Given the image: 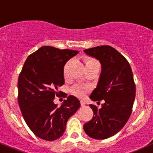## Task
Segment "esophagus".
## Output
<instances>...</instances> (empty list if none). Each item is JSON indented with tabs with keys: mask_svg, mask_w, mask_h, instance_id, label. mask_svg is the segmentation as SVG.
Returning <instances> with one entry per match:
<instances>
[{
	"mask_svg": "<svg viewBox=\"0 0 153 153\" xmlns=\"http://www.w3.org/2000/svg\"><path fill=\"white\" fill-rule=\"evenodd\" d=\"M80 105H81V106H85V103L84 102V101H80Z\"/></svg>",
	"mask_w": 153,
	"mask_h": 153,
	"instance_id": "esophagus-1",
	"label": "esophagus"
}]
</instances>
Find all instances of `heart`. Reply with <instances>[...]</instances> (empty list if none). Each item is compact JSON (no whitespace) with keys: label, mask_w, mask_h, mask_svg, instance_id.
<instances>
[{"label":"heart","mask_w":153,"mask_h":153,"mask_svg":"<svg viewBox=\"0 0 153 153\" xmlns=\"http://www.w3.org/2000/svg\"><path fill=\"white\" fill-rule=\"evenodd\" d=\"M96 63H98V62L96 60H95L94 59L90 58L87 59L85 60V65H87L96 64ZM89 90H90V88L88 86H85V85H75L72 88V92L75 96H78V98L82 99V98L85 97V95L88 92Z\"/></svg>","instance_id":"1"}]
</instances>
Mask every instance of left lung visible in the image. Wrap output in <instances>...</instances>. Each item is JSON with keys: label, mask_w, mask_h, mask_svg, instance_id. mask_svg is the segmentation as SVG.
Returning <instances> with one entry per match:
<instances>
[{"label": "left lung", "mask_w": 153, "mask_h": 153, "mask_svg": "<svg viewBox=\"0 0 153 153\" xmlns=\"http://www.w3.org/2000/svg\"><path fill=\"white\" fill-rule=\"evenodd\" d=\"M84 52L101 65L98 85L90 99L104 103L101 108L89 105L94 116L83 129L90 137L104 140L119 132L130 117L136 91L132 71L127 59L111 46L92 47Z\"/></svg>", "instance_id": "obj_1"}]
</instances>
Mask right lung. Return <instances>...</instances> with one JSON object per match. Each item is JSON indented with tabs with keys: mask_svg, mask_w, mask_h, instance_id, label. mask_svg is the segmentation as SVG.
<instances>
[{
	"mask_svg": "<svg viewBox=\"0 0 153 153\" xmlns=\"http://www.w3.org/2000/svg\"><path fill=\"white\" fill-rule=\"evenodd\" d=\"M78 51L43 46L24 62L18 80V102L24 120L38 137L53 141L65 132L68 119L80 108V101L69 96L59 107L53 101L65 83L64 66ZM63 97H67L65 94Z\"/></svg>",
	"mask_w": 153,
	"mask_h": 153,
	"instance_id": "obj_1",
	"label": "right lung"
}]
</instances>
